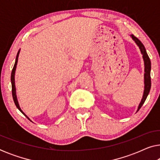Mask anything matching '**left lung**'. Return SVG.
I'll use <instances>...</instances> for the list:
<instances>
[{
    "label": "left lung",
    "instance_id": "left-lung-1",
    "mask_svg": "<svg viewBox=\"0 0 160 160\" xmlns=\"http://www.w3.org/2000/svg\"><path fill=\"white\" fill-rule=\"evenodd\" d=\"M130 37L132 38V40L135 41V43H136L138 47H139L140 50H141V52L143 55V59L144 61V90H143V97H142L141 101L140 102L138 108L137 112L139 111V109L141 108V106H143V104L145 102V100L147 98L150 92L151 89V61L150 59L148 58L147 52L146 51L145 47H144L143 43L141 42V41L139 40L138 38H137L136 37L133 36V35H130Z\"/></svg>",
    "mask_w": 160,
    "mask_h": 160
}]
</instances>
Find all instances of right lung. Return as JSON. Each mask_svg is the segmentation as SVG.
I'll return each mask as SVG.
<instances>
[{"label":"right lung","mask_w":160,"mask_h":160,"mask_svg":"<svg viewBox=\"0 0 160 160\" xmlns=\"http://www.w3.org/2000/svg\"><path fill=\"white\" fill-rule=\"evenodd\" d=\"M19 52H20V49L19 50L18 53H17V54L16 60H15V63H14V68H13V69H12V75H11V82H12V97H13V99H14V103H15V105H16L17 108H18L19 110L23 114L25 115V117L28 118V119L30 120V121H31V120H30V119H29V117H28V116L26 115L25 113H24L22 111V109L20 108V107H19V105L18 100H17V93H16V87H15V78H14V76H15V71H16V68H17V62H18V58H19ZM31 122H32V121H31Z\"/></svg>","instance_id":"add662e5"}]
</instances>
